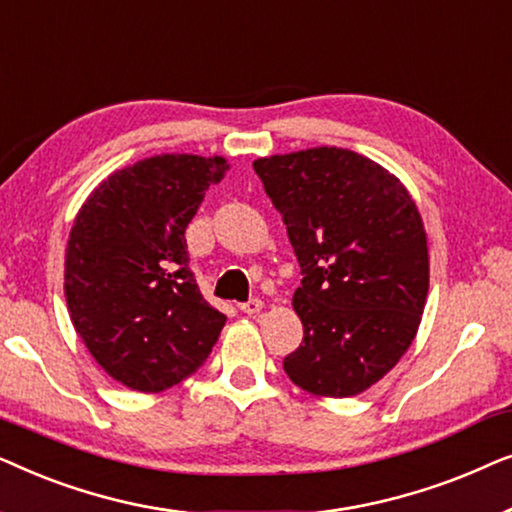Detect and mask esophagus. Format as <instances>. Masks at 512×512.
Wrapping results in <instances>:
<instances>
[{"label":"esophagus","instance_id":"esophagus-1","mask_svg":"<svg viewBox=\"0 0 512 512\" xmlns=\"http://www.w3.org/2000/svg\"><path fill=\"white\" fill-rule=\"evenodd\" d=\"M240 310L244 314H258L263 310V300L261 298H249L247 303H240Z\"/></svg>","mask_w":512,"mask_h":512}]
</instances>
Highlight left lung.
Masks as SVG:
<instances>
[{"instance_id":"8db88e82","label":"left lung","mask_w":512,"mask_h":512,"mask_svg":"<svg viewBox=\"0 0 512 512\" xmlns=\"http://www.w3.org/2000/svg\"><path fill=\"white\" fill-rule=\"evenodd\" d=\"M300 263L293 310L303 342L284 356L298 387L347 398L396 366L429 293L415 202L373 160L319 146L254 163Z\"/></svg>"}]
</instances>
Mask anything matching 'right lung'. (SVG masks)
Returning <instances> with one entry per match:
<instances>
[{
  "label": "right lung",
  "mask_w": 512,
  "mask_h": 512,
  "mask_svg": "<svg viewBox=\"0 0 512 512\" xmlns=\"http://www.w3.org/2000/svg\"><path fill=\"white\" fill-rule=\"evenodd\" d=\"M223 158L156 156L111 174L76 216L65 256L72 324L107 373L137 391L193 375L226 326L202 298L186 228Z\"/></svg>",
  "instance_id": "add662e5"
}]
</instances>
